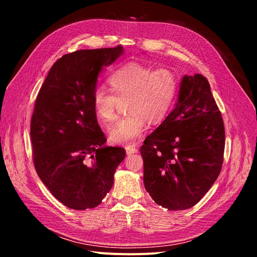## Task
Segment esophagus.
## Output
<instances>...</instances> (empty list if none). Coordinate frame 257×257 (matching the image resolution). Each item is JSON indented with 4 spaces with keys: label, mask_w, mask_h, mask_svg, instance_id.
Returning a JSON list of instances; mask_svg holds the SVG:
<instances>
[{
    "label": "esophagus",
    "mask_w": 257,
    "mask_h": 257,
    "mask_svg": "<svg viewBox=\"0 0 257 257\" xmlns=\"http://www.w3.org/2000/svg\"><path fill=\"white\" fill-rule=\"evenodd\" d=\"M136 153H138V148L136 146H127L126 147V154L128 156H130L132 154H136Z\"/></svg>",
    "instance_id": "1"
}]
</instances>
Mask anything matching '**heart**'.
I'll list each match as a JSON object with an SVG mask.
<instances>
[{
  "mask_svg": "<svg viewBox=\"0 0 257 257\" xmlns=\"http://www.w3.org/2000/svg\"><path fill=\"white\" fill-rule=\"evenodd\" d=\"M111 93L97 88L92 104L97 117L110 123L116 117L117 100L128 98V116L116 121L109 130L110 141L118 145H131L142 137L148 122H161L171 111L177 95L178 81L168 68L129 63L114 71L107 79Z\"/></svg>",
  "mask_w": 257,
  "mask_h": 257,
  "instance_id": "obj_1",
  "label": "heart"
}]
</instances>
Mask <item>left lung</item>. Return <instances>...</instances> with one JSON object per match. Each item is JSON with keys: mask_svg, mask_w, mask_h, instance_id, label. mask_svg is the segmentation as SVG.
Instances as JSON below:
<instances>
[{"mask_svg": "<svg viewBox=\"0 0 257 257\" xmlns=\"http://www.w3.org/2000/svg\"><path fill=\"white\" fill-rule=\"evenodd\" d=\"M224 146V123L208 81L184 76L176 106L141 146L146 191L169 210L191 208L218 178Z\"/></svg>", "mask_w": 257, "mask_h": 257, "instance_id": "left-lung-1", "label": "left lung"}]
</instances>
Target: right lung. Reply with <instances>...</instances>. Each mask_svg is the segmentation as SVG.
I'll return each instance as SVG.
<instances>
[{
  "instance_id": "1",
  "label": "right lung",
  "mask_w": 257,
  "mask_h": 257,
  "mask_svg": "<svg viewBox=\"0 0 257 257\" xmlns=\"http://www.w3.org/2000/svg\"><path fill=\"white\" fill-rule=\"evenodd\" d=\"M122 53L117 46L65 54L37 95L31 119L33 161L49 191L68 208L100 204L126 157L123 148L103 145L92 104L99 72Z\"/></svg>"
}]
</instances>
